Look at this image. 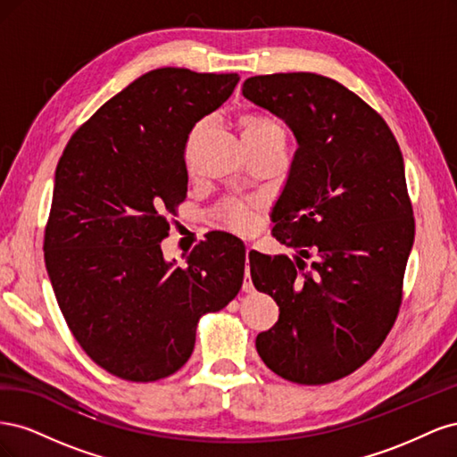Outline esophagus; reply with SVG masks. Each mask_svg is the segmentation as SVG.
<instances>
[{
	"label": "esophagus",
	"mask_w": 457,
	"mask_h": 457,
	"mask_svg": "<svg viewBox=\"0 0 457 457\" xmlns=\"http://www.w3.org/2000/svg\"><path fill=\"white\" fill-rule=\"evenodd\" d=\"M255 247L253 245H247L245 250V261H247V270H245V278H244V284H242V289L245 294H252L253 292V284H252V278H250V255L253 253Z\"/></svg>",
	"instance_id": "1"
}]
</instances>
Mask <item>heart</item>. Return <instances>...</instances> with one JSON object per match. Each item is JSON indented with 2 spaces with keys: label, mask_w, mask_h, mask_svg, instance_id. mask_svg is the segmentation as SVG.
Here are the masks:
<instances>
[{
  "label": "heart",
  "mask_w": 457,
  "mask_h": 457,
  "mask_svg": "<svg viewBox=\"0 0 457 457\" xmlns=\"http://www.w3.org/2000/svg\"><path fill=\"white\" fill-rule=\"evenodd\" d=\"M212 126V120L205 118L200 120L195 129H192L188 143H187V160L190 158V148L198 139V135L204 133ZM240 131L245 146H257V145H286V131L282 123L267 114L259 112H247L240 116ZM220 219L237 232H247L255 225V205L247 202H228L219 210Z\"/></svg>",
  "instance_id": "obj_1"
}]
</instances>
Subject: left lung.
I'll return each instance as SVG.
<instances>
[{
  "label": "left lung",
  "instance_id": "left-lung-1",
  "mask_svg": "<svg viewBox=\"0 0 457 457\" xmlns=\"http://www.w3.org/2000/svg\"><path fill=\"white\" fill-rule=\"evenodd\" d=\"M242 95L292 129L297 150L272 207L287 255L250 257L252 280L280 309L255 339L280 378L324 385L349 376L389 334L413 245L404 160L385 120L336 79L253 76ZM317 255L311 270L303 256Z\"/></svg>",
  "mask_w": 457,
  "mask_h": 457
}]
</instances>
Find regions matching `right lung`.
Wrapping results in <instances>:
<instances>
[{
    "mask_svg": "<svg viewBox=\"0 0 457 457\" xmlns=\"http://www.w3.org/2000/svg\"><path fill=\"white\" fill-rule=\"evenodd\" d=\"M238 81L150 71L96 110L59 160L46 267L79 347L112 376H171L195 351L200 316L240 292L245 247L232 234H212L187 267L162 253L165 215L187 196L188 135Z\"/></svg>",
    "mask_w": 457,
    "mask_h": 457,
    "instance_id": "1",
    "label": "right lung"
}]
</instances>
